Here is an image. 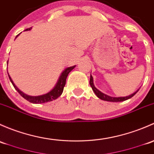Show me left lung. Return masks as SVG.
Returning <instances> with one entry per match:
<instances>
[{"label": "left lung", "instance_id": "1", "mask_svg": "<svg viewBox=\"0 0 154 154\" xmlns=\"http://www.w3.org/2000/svg\"><path fill=\"white\" fill-rule=\"evenodd\" d=\"M90 86H91L92 89H93V92L95 93V94H96V96L99 98V99H101V100L112 101V102H119V101H123L127 100V99H131V97H133V96H134V95H135L136 93L139 91V90H138L137 91L135 92L134 93H133V94L130 95V96H125V97H111V96H107V95L104 94V93H101V91H99L98 89L96 88V87H95L94 85H93V77H92V75H90Z\"/></svg>", "mask_w": 154, "mask_h": 154}]
</instances>
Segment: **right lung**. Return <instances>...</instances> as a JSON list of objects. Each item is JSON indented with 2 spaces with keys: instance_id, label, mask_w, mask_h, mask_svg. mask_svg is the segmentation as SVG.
Listing matches in <instances>:
<instances>
[{
  "instance_id": "right-lung-1",
  "label": "right lung",
  "mask_w": 154,
  "mask_h": 154,
  "mask_svg": "<svg viewBox=\"0 0 154 154\" xmlns=\"http://www.w3.org/2000/svg\"><path fill=\"white\" fill-rule=\"evenodd\" d=\"M30 29H31V28L26 29V30H30ZM75 66H70V67H67L66 69H64V72L61 73V76H60L59 79H58V83L56 84L55 88H54L51 91L47 93V94L42 95V96H27V95L24 94V93H22V92L20 91V90H19L16 86H15V84L13 83L12 79H11L9 75V79H10L11 82H12V85L14 86V88H15V90L18 92L19 94H20L22 97L24 98L26 100L29 101V102L33 103V104H40V103H45V102H47V101H51L53 100H55V99H56L57 98H58L61 94H62L63 90H64V86H65V84H66V77H67L68 74L69 73V72H70V71L75 67Z\"/></svg>"
}]
</instances>
